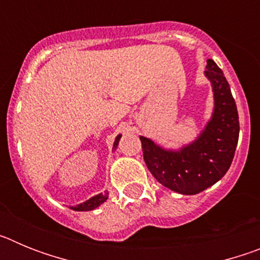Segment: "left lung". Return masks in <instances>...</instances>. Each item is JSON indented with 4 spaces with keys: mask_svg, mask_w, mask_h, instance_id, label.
<instances>
[{
    "mask_svg": "<svg viewBox=\"0 0 260 260\" xmlns=\"http://www.w3.org/2000/svg\"><path fill=\"white\" fill-rule=\"evenodd\" d=\"M204 75L212 87L213 110L194 141L173 150L139 137L152 176L183 195L199 194L221 180L233 161L240 135L237 107L224 73L213 59H207Z\"/></svg>",
    "mask_w": 260,
    "mask_h": 260,
    "instance_id": "1",
    "label": "left lung"
}]
</instances>
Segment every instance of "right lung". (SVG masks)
Masks as SVG:
<instances>
[{
	"instance_id": "obj_1",
	"label": "right lung",
	"mask_w": 260,
	"mask_h": 260,
	"mask_svg": "<svg viewBox=\"0 0 260 260\" xmlns=\"http://www.w3.org/2000/svg\"><path fill=\"white\" fill-rule=\"evenodd\" d=\"M121 137L122 135L118 134L116 137V139H114V143H113V151L117 150V146H118V142L119 139H121ZM108 199V192H100V194L95 195V197H92V198H89L88 201L83 202V203H79L77 204V206H71V210L74 211H92L95 210V208H98L99 206H102L104 202H107Z\"/></svg>"
}]
</instances>
